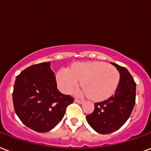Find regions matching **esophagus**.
Wrapping results in <instances>:
<instances>
[{"mask_svg":"<svg viewBox=\"0 0 151 151\" xmlns=\"http://www.w3.org/2000/svg\"><path fill=\"white\" fill-rule=\"evenodd\" d=\"M75 101H76L77 103H79V104H81L83 102V100H82V99H75Z\"/></svg>","mask_w":151,"mask_h":151,"instance_id":"esophagus-1","label":"esophagus"}]
</instances>
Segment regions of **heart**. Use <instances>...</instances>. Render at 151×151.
Returning a JSON list of instances; mask_svg holds the SVG:
<instances>
[{
	"label": "heart",
	"instance_id": "b5f03b06",
	"mask_svg": "<svg viewBox=\"0 0 151 151\" xmlns=\"http://www.w3.org/2000/svg\"><path fill=\"white\" fill-rule=\"evenodd\" d=\"M59 89L72 93L82 81L83 93L94 101H101L114 94L120 82V73L115 67L101 61L76 63L71 70L61 68L57 73Z\"/></svg>",
	"mask_w": 151,
	"mask_h": 151
}]
</instances>
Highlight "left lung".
Instances as JSON below:
<instances>
[{
  "label": "left lung",
  "mask_w": 151,
  "mask_h": 151,
  "mask_svg": "<svg viewBox=\"0 0 151 151\" xmlns=\"http://www.w3.org/2000/svg\"><path fill=\"white\" fill-rule=\"evenodd\" d=\"M120 72V82L115 94L105 101L94 103V112L86 116V120L94 131L109 134L118 130L130 116L135 103L136 83L127 68L115 63Z\"/></svg>",
  "instance_id": "obj_1"
}]
</instances>
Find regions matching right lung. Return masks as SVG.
Here are the masks:
<instances>
[{"instance_id":"obj_1","label":"right lung","mask_w":151,"mask_h":151,"mask_svg":"<svg viewBox=\"0 0 151 151\" xmlns=\"http://www.w3.org/2000/svg\"><path fill=\"white\" fill-rule=\"evenodd\" d=\"M12 100L22 123L42 133L54 128L74 101L72 96L57 90L50 61L31 65L16 76Z\"/></svg>"}]
</instances>
